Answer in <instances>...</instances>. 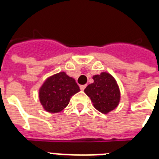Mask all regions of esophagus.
Returning <instances> with one entry per match:
<instances>
[{"label":"esophagus","instance_id":"34e87169","mask_svg":"<svg viewBox=\"0 0 159 159\" xmlns=\"http://www.w3.org/2000/svg\"><path fill=\"white\" fill-rule=\"evenodd\" d=\"M85 87H86L85 84H83V85H80V88L81 90H84V89H85Z\"/></svg>","mask_w":159,"mask_h":159}]
</instances>
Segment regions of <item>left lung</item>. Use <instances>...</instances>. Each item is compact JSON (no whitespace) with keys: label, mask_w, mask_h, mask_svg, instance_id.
Masks as SVG:
<instances>
[{"label":"left lung","mask_w":159,"mask_h":159,"mask_svg":"<svg viewBox=\"0 0 159 159\" xmlns=\"http://www.w3.org/2000/svg\"><path fill=\"white\" fill-rule=\"evenodd\" d=\"M93 83L84 89L93 107L102 114H107L116 109L120 102V90L116 80L107 72L93 76Z\"/></svg>","instance_id":"obj_1"}]
</instances>
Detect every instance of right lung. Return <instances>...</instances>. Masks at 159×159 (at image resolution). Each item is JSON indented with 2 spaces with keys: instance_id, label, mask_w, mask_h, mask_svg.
I'll return each instance as SVG.
<instances>
[{
  "instance_id": "add662e5",
  "label": "right lung",
  "mask_w": 159,
  "mask_h": 159,
  "mask_svg": "<svg viewBox=\"0 0 159 159\" xmlns=\"http://www.w3.org/2000/svg\"><path fill=\"white\" fill-rule=\"evenodd\" d=\"M80 87L75 80L60 72L48 77L39 89V99L43 109L49 113H59L66 108Z\"/></svg>"
}]
</instances>
